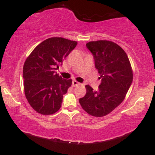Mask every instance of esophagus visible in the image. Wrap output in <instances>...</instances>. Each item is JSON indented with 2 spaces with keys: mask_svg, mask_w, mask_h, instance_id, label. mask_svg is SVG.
Here are the masks:
<instances>
[{
  "mask_svg": "<svg viewBox=\"0 0 155 155\" xmlns=\"http://www.w3.org/2000/svg\"><path fill=\"white\" fill-rule=\"evenodd\" d=\"M79 84H80V83L78 82V81H72V85L74 87H75L79 86Z\"/></svg>",
  "mask_w": 155,
  "mask_h": 155,
  "instance_id": "34e87169",
  "label": "esophagus"
}]
</instances>
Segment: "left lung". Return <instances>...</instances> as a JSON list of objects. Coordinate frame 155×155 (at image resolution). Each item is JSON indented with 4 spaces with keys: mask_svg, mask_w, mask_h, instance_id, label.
<instances>
[{
    "mask_svg": "<svg viewBox=\"0 0 155 155\" xmlns=\"http://www.w3.org/2000/svg\"><path fill=\"white\" fill-rule=\"evenodd\" d=\"M86 47L93 55L101 82L97 91L86 85L87 93L79 104L89 114L104 117L123 101L133 81L132 68L125 51L114 42L90 41Z\"/></svg>",
    "mask_w": 155,
    "mask_h": 155,
    "instance_id": "left-lung-1",
    "label": "left lung"
}]
</instances>
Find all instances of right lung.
<instances>
[{"label":"right lung","instance_id":"add662e5","mask_svg":"<svg viewBox=\"0 0 155 155\" xmlns=\"http://www.w3.org/2000/svg\"><path fill=\"white\" fill-rule=\"evenodd\" d=\"M77 42L63 38L46 39L33 49L23 66L25 94L31 107L38 113L49 115L61 107L63 95L71 86V79H64L56 70Z\"/></svg>","mask_w":155,"mask_h":155}]
</instances>
